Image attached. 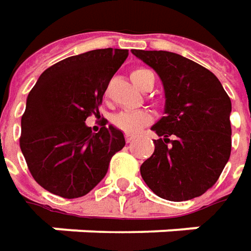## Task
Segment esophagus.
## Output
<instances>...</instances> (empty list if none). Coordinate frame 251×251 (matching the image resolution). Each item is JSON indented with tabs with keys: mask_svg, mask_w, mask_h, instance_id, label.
Masks as SVG:
<instances>
[{
	"mask_svg": "<svg viewBox=\"0 0 251 251\" xmlns=\"http://www.w3.org/2000/svg\"><path fill=\"white\" fill-rule=\"evenodd\" d=\"M134 138H135V137H134V135H131V134H127V135H126V141H127L128 144H130V143H132V140H134Z\"/></svg>",
	"mask_w": 251,
	"mask_h": 251,
	"instance_id": "obj_1",
	"label": "esophagus"
}]
</instances>
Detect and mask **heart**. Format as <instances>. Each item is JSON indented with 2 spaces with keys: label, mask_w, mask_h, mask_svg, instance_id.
Masks as SVG:
<instances>
[{
  "label": "heart",
  "mask_w": 251,
  "mask_h": 251,
  "mask_svg": "<svg viewBox=\"0 0 251 251\" xmlns=\"http://www.w3.org/2000/svg\"><path fill=\"white\" fill-rule=\"evenodd\" d=\"M151 72L147 69H134L131 72V79L135 86L141 87V84L144 82V79L150 75ZM150 114L147 111H140V110H135V111H120L117 114L113 116V124L123 130L124 132H128V134H135L138 132L145 124L150 123Z\"/></svg>",
  "instance_id": "obj_1"
}]
</instances>
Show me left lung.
I'll list each match as a JSON object with an SVG mask.
<instances>
[{
    "mask_svg": "<svg viewBox=\"0 0 251 251\" xmlns=\"http://www.w3.org/2000/svg\"><path fill=\"white\" fill-rule=\"evenodd\" d=\"M131 52L157 72L165 94L164 116L151 127L162 138L154 141L141 176L162 199L198 198L215 185L230 158L232 101L219 79L191 59L167 50Z\"/></svg>",
    "mask_w": 251,
    "mask_h": 251,
    "instance_id": "obj_1",
    "label": "left lung"
}]
</instances>
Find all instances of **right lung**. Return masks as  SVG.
Returning <instances> with one entry per match:
<instances>
[{
    "instance_id": "add662e5",
    "label": "right lung",
    "mask_w": 251,
    "mask_h": 251,
    "mask_svg": "<svg viewBox=\"0 0 251 251\" xmlns=\"http://www.w3.org/2000/svg\"><path fill=\"white\" fill-rule=\"evenodd\" d=\"M128 56L127 49H96L48 68L26 99L21 120V151L33 179L62 198L89 194L124 145L114 126L99 132L86 119L100 116L108 82Z\"/></svg>"
}]
</instances>
